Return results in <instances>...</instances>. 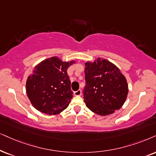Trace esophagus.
<instances>
[{
  "instance_id": "34e87169",
  "label": "esophagus",
  "mask_w": 156,
  "mask_h": 156,
  "mask_svg": "<svg viewBox=\"0 0 156 156\" xmlns=\"http://www.w3.org/2000/svg\"><path fill=\"white\" fill-rule=\"evenodd\" d=\"M80 95H81V90L80 89L76 90V91L74 92V96H80Z\"/></svg>"
}]
</instances>
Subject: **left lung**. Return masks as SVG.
I'll list each match as a JSON object with an SVG mask.
<instances>
[{
    "label": "left lung",
    "mask_w": 156,
    "mask_h": 156,
    "mask_svg": "<svg viewBox=\"0 0 156 156\" xmlns=\"http://www.w3.org/2000/svg\"><path fill=\"white\" fill-rule=\"evenodd\" d=\"M86 86L83 98L86 105L101 116L113 114L126 101L128 85L125 76L115 65L98 58L85 63Z\"/></svg>",
    "instance_id": "1"
}]
</instances>
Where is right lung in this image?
<instances>
[{
	"label": "right lung",
	"mask_w": 156,
	"mask_h": 156,
	"mask_svg": "<svg viewBox=\"0 0 156 156\" xmlns=\"http://www.w3.org/2000/svg\"><path fill=\"white\" fill-rule=\"evenodd\" d=\"M75 62H62L58 57H52L34 67L27 78L26 91L35 109L55 115L68 107L73 91L67 70Z\"/></svg>",
	"instance_id": "1"
}]
</instances>
